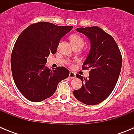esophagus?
<instances>
[{"mask_svg": "<svg viewBox=\"0 0 134 134\" xmlns=\"http://www.w3.org/2000/svg\"><path fill=\"white\" fill-rule=\"evenodd\" d=\"M69 77L71 79H73L76 77V74L75 73H74L73 72H70L69 73Z\"/></svg>", "mask_w": 134, "mask_h": 134, "instance_id": "1", "label": "esophagus"}]
</instances>
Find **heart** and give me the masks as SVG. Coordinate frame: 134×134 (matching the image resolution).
Returning <instances> with one entry per match:
<instances>
[{"label":"heart","instance_id":"b5f03b06","mask_svg":"<svg viewBox=\"0 0 134 134\" xmlns=\"http://www.w3.org/2000/svg\"><path fill=\"white\" fill-rule=\"evenodd\" d=\"M70 41L72 45L82 44L84 45V40L79 35H72L70 37Z\"/></svg>","mask_w":134,"mask_h":134}]
</instances>
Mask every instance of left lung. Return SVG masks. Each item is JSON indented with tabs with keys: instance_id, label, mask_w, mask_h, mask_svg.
<instances>
[{
	"instance_id": "1",
	"label": "left lung",
	"mask_w": 134,
	"mask_h": 134,
	"mask_svg": "<svg viewBox=\"0 0 134 134\" xmlns=\"http://www.w3.org/2000/svg\"><path fill=\"white\" fill-rule=\"evenodd\" d=\"M76 31L86 35L91 41V51L82 66V70H91L88 79L76 75L81 79L82 85L73 93L84 104L97 105L107 99L114 89L121 69L122 56L113 37L100 27H79Z\"/></svg>"
}]
</instances>
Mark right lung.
Listing matches in <instances>:
<instances>
[{"label":"right lung","instance_id":"1","mask_svg":"<svg viewBox=\"0 0 134 134\" xmlns=\"http://www.w3.org/2000/svg\"><path fill=\"white\" fill-rule=\"evenodd\" d=\"M72 28L38 22L27 27L16 40L10 58L12 74L17 88L30 101L50 97L58 84L68 77V69H49L46 62L50 53L55 54L62 37Z\"/></svg>","mask_w":134,"mask_h":134}]
</instances>
